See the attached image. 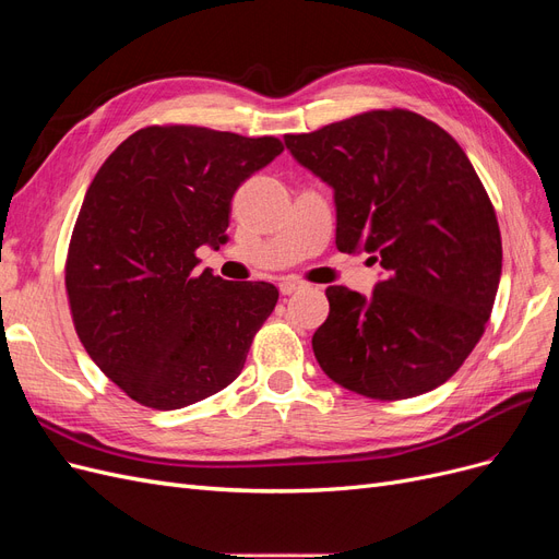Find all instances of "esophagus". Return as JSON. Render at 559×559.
<instances>
[{
  "label": "esophagus",
  "mask_w": 559,
  "mask_h": 559,
  "mask_svg": "<svg viewBox=\"0 0 559 559\" xmlns=\"http://www.w3.org/2000/svg\"><path fill=\"white\" fill-rule=\"evenodd\" d=\"M306 282H300V280H282L280 282V292H282V296H292V294H296V292H302L306 289Z\"/></svg>",
  "instance_id": "1"
}]
</instances>
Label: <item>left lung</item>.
<instances>
[{
  "mask_svg": "<svg viewBox=\"0 0 559 559\" xmlns=\"http://www.w3.org/2000/svg\"><path fill=\"white\" fill-rule=\"evenodd\" d=\"M286 148L326 181L335 247L368 251L384 277L368 298L329 286L314 357L341 386L399 401L450 380L478 345L499 289L501 233L471 160L450 134L408 109H378Z\"/></svg>",
  "mask_w": 559,
  "mask_h": 559,
  "instance_id": "obj_1",
  "label": "left lung"
}]
</instances>
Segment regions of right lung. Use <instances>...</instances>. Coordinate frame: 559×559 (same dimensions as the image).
<instances>
[{
  "label": "right lung",
  "instance_id": "add662e5",
  "mask_svg": "<svg viewBox=\"0 0 559 559\" xmlns=\"http://www.w3.org/2000/svg\"><path fill=\"white\" fill-rule=\"evenodd\" d=\"M282 151L277 138L148 126L97 170L64 286L79 341L132 401L177 411L242 373L280 292L198 273L195 251L228 240L235 191Z\"/></svg>",
  "mask_w": 559,
  "mask_h": 559
}]
</instances>
